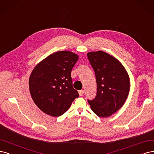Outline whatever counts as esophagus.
<instances>
[{"label": "esophagus", "instance_id": "1", "mask_svg": "<svg viewBox=\"0 0 154 154\" xmlns=\"http://www.w3.org/2000/svg\"><path fill=\"white\" fill-rule=\"evenodd\" d=\"M79 95H80L81 97V96H82V95H83V94H84V91H83V90H80V91H79Z\"/></svg>", "mask_w": 154, "mask_h": 154}]
</instances>
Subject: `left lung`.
Here are the masks:
<instances>
[{"label": "left lung", "instance_id": "obj_1", "mask_svg": "<svg viewBox=\"0 0 154 154\" xmlns=\"http://www.w3.org/2000/svg\"><path fill=\"white\" fill-rule=\"evenodd\" d=\"M88 57L97 85L96 97L88 103L97 116L109 117L125 103L130 91L129 75L120 61L105 52H90Z\"/></svg>", "mask_w": 154, "mask_h": 154}]
</instances>
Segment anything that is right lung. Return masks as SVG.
<instances>
[{
	"mask_svg": "<svg viewBox=\"0 0 154 154\" xmlns=\"http://www.w3.org/2000/svg\"><path fill=\"white\" fill-rule=\"evenodd\" d=\"M78 59L79 56L72 52L59 51L43 59L32 70L29 91L34 103L47 115L61 116L79 97L71 77Z\"/></svg>",
	"mask_w": 154,
	"mask_h": 154,
	"instance_id": "obj_1",
	"label": "right lung"
}]
</instances>
